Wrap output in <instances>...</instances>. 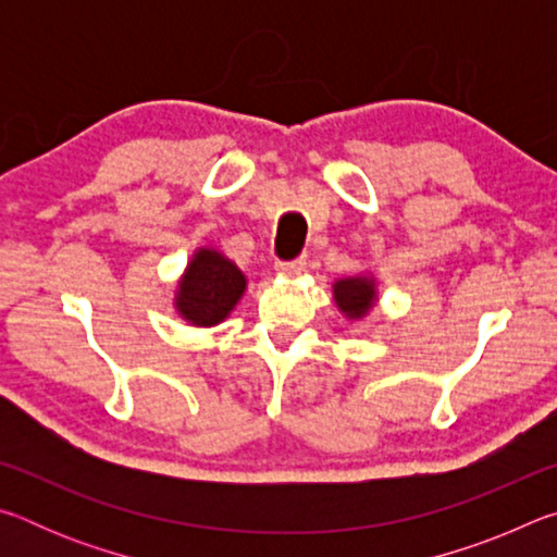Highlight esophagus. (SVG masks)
<instances>
[{
  "label": "esophagus",
  "instance_id": "obj_1",
  "mask_svg": "<svg viewBox=\"0 0 557 557\" xmlns=\"http://www.w3.org/2000/svg\"><path fill=\"white\" fill-rule=\"evenodd\" d=\"M305 268H307V256H299L295 260H280L275 265L280 275H299Z\"/></svg>",
  "mask_w": 557,
  "mask_h": 557
}]
</instances>
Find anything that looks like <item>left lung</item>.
<instances>
[{
    "mask_svg": "<svg viewBox=\"0 0 557 557\" xmlns=\"http://www.w3.org/2000/svg\"><path fill=\"white\" fill-rule=\"evenodd\" d=\"M334 297H336L338 309H342L346 317H351V319L363 317L375 301L373 280H369V277L338 280L334 285Z\"/></svg>",
    "mask_w": 557,
    "mask_h": 557,
    "instance_id": "obj_1",
    "label": "left lung"
}]
</instances>
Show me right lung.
Wrapping results in <instances>:
<instances>
[{
	"label": "right lung",
	"mask_w": 557,
	"mask_h": 557,
	"mask_svg": "<svg viewBox=\"0 0 557 557\" xmlns=\"http://www.w3.org/2000/svg\"><path fill=\"white\" fill-rule=\"evenodd\" d=\"M245 289L243 272L215 250H199L178 285V314L196 326H213L228 317Z\"/></svg>",
	"instance_id": "obj_1"
}]
</instances>
